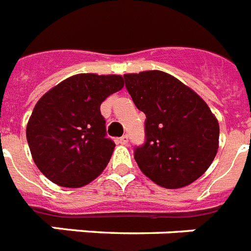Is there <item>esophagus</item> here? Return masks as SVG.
<instances>
[{
	"instance_id": "1",
	"label": "esophagus",
	"mask_w": 251,
	"mask_h": 251,
	"mask_svg": "<svg viewBox=\"0 0 251 251\" xmlns=\"http://www.w3.org/2000/svg\"><path fill=\"white\" fill-rule=\"evenodd\" d=\"M118 142H119L120 145H127V144H128V136L127 135L122 136V137L118 140Z\"/></svg>"
}]
</instances>
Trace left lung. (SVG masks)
I'll use <instances>...</instances> for the list:
<instances>
[{
  "instance_id": "obj_1",
  "label": "left lung",
  "mask_w": 251,
  "mask_h": 251,
  "mask_svg": "<svg viewBox=\"0 0 251 251\" xmlns=\"http://www.w3.org/2000/svg\"><path fill=\"white\" fill-rule=\"evenodd\" d=\"M126 87L146 115V142L135 150L142 174L168 189L205 174L219 148V123L193 89L167 72L126 74Z\"/></svg>"
}]
</instances>
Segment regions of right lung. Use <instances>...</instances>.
Returning a JSON list of instances; mask_svg holds the SVG:
<instances>
[{
  "label": "right lung",
  "instance_id": "obj_1",
  "mask_svg": "<svg viewBox=\"0 0 251 251\" xmlns=\"http://www.w3.org/2000/svg\"><path fill=\"white\" fill-rule=\"evenodd\" d=\"M124 87L123 76L77 74L46 92L27 123L33 162L54 184L80 188L101 174L113 155L100 106Z\"/></svg>",
  "mask_w": 251,
  "mask_h": 251
}]
</instances>
